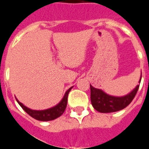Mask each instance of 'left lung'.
<instances>
[{
	"label": "left lung",
	"mask_w": 149,
	"mask_h": 149,
	"mask_svg": "<svg viewBox=\"0 0 149 149\" xmlns=\"http://www.w3.org/2000/svg\"><path fill=\"white\" fill-rule=\"evenodd\" d=\"M141 78L140 79L141 82ZM139 86L123 97H114L106 94L102 90L96 89L91 85V100L92 106L100 113H112L125 109L130 105L137 93Z\"/></svg>",
	"instance_id": "1"
}]
</instances>
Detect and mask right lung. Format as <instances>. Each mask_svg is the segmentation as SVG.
<instances>
[{
  "label": "right lung",
  "mask_w": 149,
  "mask_h": 149,
  "mask_svg": "<svg viewBox=\"0 0 149 149\" xmlns=\"http://www.w3.org/2000/svg\"><path fill=\"white\" fill-rule=\"evenodd\" d=\"M72 87H70L69 90H67V92L65 93L63 98L62 99L60 102L58 103V105H56L52 108L50 109H45V110H32V109H29L25 106H24L22 103L19 102V101L17 99V102L19 103V105L24 111L31 116V118H35L38 120H42V121H47V120H55L58 117H60L63 112L66 109L67 104V97H68V94L70 91Z\"/></svg>",
  "instance_id": "obj_1"
}]
</instances>
